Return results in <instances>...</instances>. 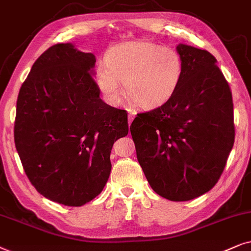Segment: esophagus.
<instances>
[{"label":"esophagus","mask_w":251,"mask_h":251,"mask_svg":"<svg viewBox=\"0 0 251 251\" xmlns=\"http://www.w3.org/2000/svg\"><path fill=\"white\" fill-rule=\"evenodd\" d=\"M133 119H134V113L129 112V113H128V125H129V126H131Z\"/></svg>","instance_id":"obj_1"}]
</instances>
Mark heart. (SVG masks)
Segmentation results:
<instances>
[{
  "instance_id": "heart-1",
  "label": "heart",
  "mask_w": 251,
  "mask_h": 251,
  "mask_svg": "<svg viewBox=\"0 0 251 251\" xmlns=\"http://www.w3.org/2000/svg\"><path fill=\"white\" fill-rule=\"evenodd\" d=\"M185 63L175 49L136 40L110 48L104 64L95 69V82L106 101L119 104L124 93L136 106L153 110L175 98L182 82Z\"/></svg>"
}]
</instances>
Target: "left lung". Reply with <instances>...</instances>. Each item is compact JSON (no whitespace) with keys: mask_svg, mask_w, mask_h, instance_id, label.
Returning <instances> with one entry per match:
<instances>
[{"mask_svg":"<svg viewBox=\"0 0 251 251\" xmlns=\"http://www.w3.org/2000/svg\"><path fill=\"white\" fill-rule=\"evenodd\" d=\"M185 63L171 101L139 113L131 125L149 185L170 201L196 199L218 182L234 145L232 93L206 50L176 46Z\"/></svg>","mask_w":251,"mask_h":251,"instance_id":"1","label":"left lung"}]
</instances>
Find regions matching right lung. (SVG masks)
Masks as SVG:
<instances>
[{"label": "right lung", "instance_id": "obj_1", "mask_svg": "<svg viewBox=\"0 0 251 251\" xmlns=\"http://www.w3.org/2000/svg\"><path fill=\"white\" fill-rule=\"evenodd\" d=\"M95 56L72 43L36 59L17 100L15 145L35 189L50 201L81 206L108 181L113 143L127 135L125 110L100 98Z\"/></svg>", "mask_w": 251, "mask_h": 251}]
</instances>
